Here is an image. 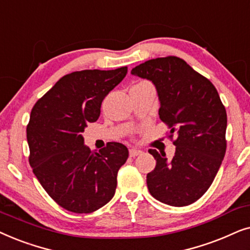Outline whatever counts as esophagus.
Instances as JSON below:
<instances>
[{"label": "esophagus", "mask_w": 250, "mask_h": 250, "mask_svg": "<svg viewBox=\"0 0 250 250\" xmlns=\"http://www.w3.org/2000/svg\"><path fill=\"white\" fill-rule=\"evenodd\" d=\"M142 153H143V151H141V149H137V148H130V151H129V154H130V156H132V158L142 154Z\"/></svg>", "instance_id": "esophagus-1"}]
</instances>
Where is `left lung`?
Wrapping results in <instances>:
<instances>
[{
  "mask_svg": "<svg viewBox=\"0 0 250 250\" xmlns=\"http://www.w3.org/2000/svg\"><path fill=\"white\" fill-rule=\"evenodd\" d=\"M131 74L154 84L160 102V119L167 123L175 155L149 149L156 160L146 176L153 198L183 207L200 199L211 185L226 151L228 116L214 84L188 62L169 56L136 66Z\"/></svg>",
  "mask_w": 250,
  "mask_h": 250,
  "instance_id": "8db88e82",
  "label": "left lung"
}]
</instances>
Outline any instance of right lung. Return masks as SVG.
I'll use <instances>...</instances> for the list:
<instances>
[{"mask_svg":"<svg viewBox=\"0 0 250 250\" xmlns=\"http://www.w3.org/2000/svg\"><path fill=\"white\" fill-rule=\"evenodd\" d=\"M128 68L84 69L59 80L31 112L27 125L29 165L40 184L57 204L89 214L114 197L116 176L129 151L121 143L91 151L82 132L97 121L104 98Z\"/></svg>","mask_w":250,"mask_h":250,"instance_id":"right-lung-1","label":"right lung"}]
</instances>
